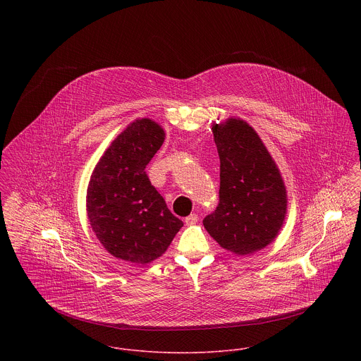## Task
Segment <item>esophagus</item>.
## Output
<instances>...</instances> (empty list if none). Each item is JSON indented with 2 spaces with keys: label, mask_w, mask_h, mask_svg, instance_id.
Returning a JSON list of instances; mask_svg holds the SVG:
<instances>
[{
  "label": "esophagus",
  "mask_w": 361,
  "mask_h": 361,
  "mask_svg": "<svg viewBox=\"0 0 361 361\" xmlns=\"http://www.w3.org/2000/svg\"><path fill=\"white\" fill-rule=\"evenodd\" d=\"M197 221H199V216L196 214H190L189 216L185 218V224L186 225H195Z\"/></svg>",
  "instance_id": "34e87169"
}]
</instances>
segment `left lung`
<instances>
[{
    "mask_svg": "<svg viewBox=\"0 0 361 361\" xmlns=\"http://www.w3.org/2000/svg\"><path fill=\"white\" fill-rule=\"evenodd\" d=\"M218 150L219 204L203 225L225 250L250 256L278 236L286 216L288 193L281 171L243 119L229 116L212 123Z\"/></svg>",
    "mask_w": 361,
    "mask_h": 361,
    "instance_id": "obj_1",
    "label": "left lung"
}]
</instances>
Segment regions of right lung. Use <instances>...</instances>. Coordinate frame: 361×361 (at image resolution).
Listing matches in <instances>:
<instances>
[{
	"label": "right lung",
	"instance_id": "add662e5",
	"mask_svg": "<svg viewBox=\"0 0 361 361\" xmlns=\"http://www.w3.org/2000/svg\"><path fill=\"white\" fill-rule=\"evenodd\" d=\"M164 140L159 123L137 118L112 140L92 172L87 216L104 249L118 259L154 261L183 226L145 171Z\"/></svg>",
	"mask_w": 361,
	"mask_h": 361
}]
</instances>
